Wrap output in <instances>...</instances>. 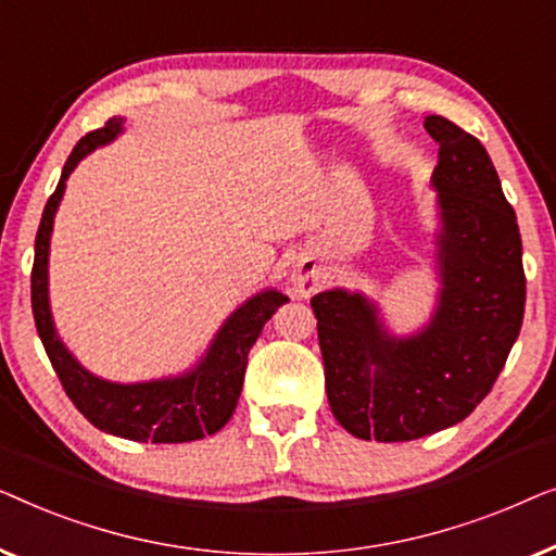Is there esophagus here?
I'll list each match as a JSON object with an SVG mask.
<instances>
[{
    "instance_id": "obj_1",
    "label": "esophagus",
    "mask_w": 556,
    "mask_h": 556,
    "mask_svg": "<svg viewBox=\"0 0 556 556\" xmlns=\"http://www.w3.org/2000/svg\"><path fill=\"white\" fill-rule=\"evenodd\" d=\"M323 267H319L315 256H300L292 269V292L296 296H309L323 287Z\"/></svg>"
}]
</instances>
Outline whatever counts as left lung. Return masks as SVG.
I'll use <instances>...</instances> for the list:
<instances>
[{"label":"left lung","mask_w":556,"mask_h":556,"mask_svg":"<svg viewBox=\"0 0 556 556\" xmlns=\"http://www.w3.org/2000/svg\"><path fill=\"white\" fill-rule=\"evenodd\" d=\"M438 146L435 264L441 292L424 330L395 338L363 292L312 296L332 416L363 441H416L471 416L519 338L527 279L516 214L486 148L428 115Z\"/></svg>","instance_id":"obj_1"}]
</instances>
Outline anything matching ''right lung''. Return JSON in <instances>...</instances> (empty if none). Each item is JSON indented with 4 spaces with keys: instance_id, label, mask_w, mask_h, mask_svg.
Instances as JSON below:
<instances>
[{
    "instance_id": "right-lung-1",
    "label": "right lung",
    "mask_w": 556,
    "mask_h": 556,
    "mask_svg": "<svg viewBox=\"0 0 556 556\" xmlns=\"http://www.w3.org/2000/svg\"><path fill=\"white\" fill-rule=\"evenodd\" d=\"M118 132H123V118H111L103 128L80 138L62 168L58 189L47 199L35 239L33 264V315L37 334H40L45 353L50 357L67 397L100 431L138 443L199 441L229 424L239 403L241 386H244L249 350L262 334L267 319L289 300L277 289H264V292L249 296L222 325L201 363L176 378L111 382L85 370L73 353L62 345L52 323L50 294H47L50 237L70 174L85 155L96 151L98 146L111 143Z\"/></svg>"
}]
</instances>
